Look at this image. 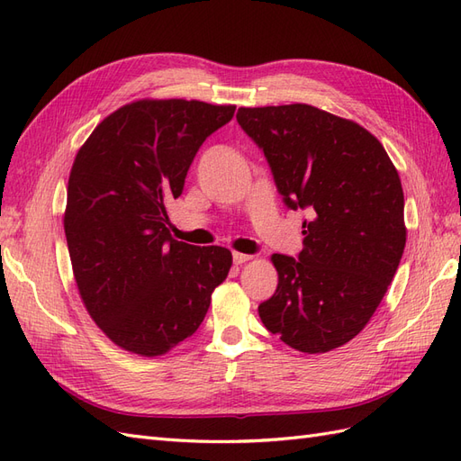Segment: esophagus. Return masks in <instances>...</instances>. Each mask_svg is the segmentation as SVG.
I'll return each mask as SVG.
<instances>
[{
	"instance_id": "esophagus-1",
	"label": "esophagus",
	"mask_w": 461,
	"mask_h": 461,
	"mask_svg": "<svg viewBox=\"0 0 461 461\" xmlns=\"http://www.w3.org/2000/svg\"><path fill=\"white\" fill-rule=\"evenodd\" d=\"M249 259H252V256H248V254H239V252L232 254L234 265H242V263H246V261H249Z\"/></svg>"
}]
</instances>
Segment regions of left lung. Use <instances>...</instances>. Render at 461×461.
Segmentation results:
<instances>
[{
  "label": "left lung",
  "instance_id": "obj_1",
  "mask_svg": "<svg viewBox=\"0 0 461 461\" xmlns=\"http://www.w3.org/2000/svg\"><path fill=\"white\" fill-rule=\"evenodd\" d=\"M236 121L263 149L290 209H308L298 258L273 254L265 329L303 354L350 342L369 323L406 246L396 167L357 122L308 104L240 107Z\"/></svg>",
  "mask_w": 461,
  "mask_h": 461
}]
</instances>
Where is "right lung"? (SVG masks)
<instances>
[{"label":"right lung","mask_w":461,"mask_h":461,"mask_svg":"<svg viewBox=\"0 0 461 461\" xmlns=\"http://www.w3.org/2000/svg\"><path fill=\"white\" fill-rule=\"evenodd\" d=\"M234 105L140 100L105 117L77 153L65 236L90 317L122 350L153 357L198 330L230 249L171 239L167 205Z\"/></svg>","instance_id":"right-lung-1"}]
</instances>
